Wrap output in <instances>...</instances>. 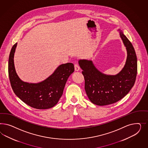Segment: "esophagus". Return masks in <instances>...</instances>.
Returning <instances> with one entry per match:
<instances>
[{
	"instance_id": "1",
	"label": "esophagus",
	"mask_w": 148,
	"mask_h": 148,
	"mask_svg": "<svg viewBox=\"0 0 148 148\" xmlns=\"http://www.w3.org/2000/svg\"><path fill=\"white\" fill-rule=\"evenodd\" d=\"M74 67H75V71H79L80 67H79V65H78L77 63H75V64H74Z\"/></svg>"
}]
</instances>
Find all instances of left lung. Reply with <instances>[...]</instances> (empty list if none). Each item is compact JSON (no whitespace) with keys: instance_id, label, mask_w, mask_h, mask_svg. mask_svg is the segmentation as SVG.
<instances>
[{"instance_id":"1","label":"left lung","mask_w":148,"mask_h":148,"mask_svg":"<svg viewBox=\"0 0 148 148\" xmlns=\"http://www.w3.org/2000/svg\"><path fill=\"white\" fill-rule=\"evenodd\" d=\"M120 36L126 48L127 56L124 67L116 75H107L99 72L92 61L80 60L85 89L92 103L104 106L115 103L124 98L134 86L137 73V61L134 48L122 32Z\"/></svg>"}]
</instances>
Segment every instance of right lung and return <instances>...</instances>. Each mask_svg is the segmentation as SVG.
I'll list each match as a JSON object with an SVG mask.
<instances>
[{"label": "right lung", "mask_w": 148, "mask_h": 148, "mask_svg": "<svg viewBox=\"0 0 148 148\" xmlns=\"http://www.w3.org/2000/svg\"><path fill=\"white\" fill-rule=\"evenodd\" d=\"M17 43L13 45L9 58V79L14 93L24 103L36 109H48L58 103L63 94L66 83L74 71L72 63L59 66L53 74L37 84L23 82L18 77L14 68V57Z\"/></svg>", "instance_id": "1"}]
</instances>
